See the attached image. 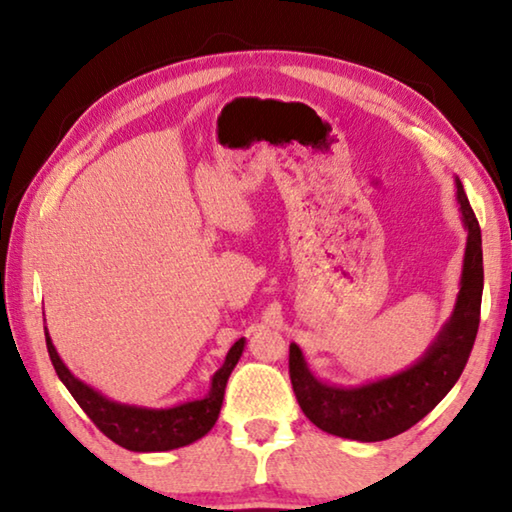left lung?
<instances>
[{
	"instance_id": "8db88e82",
	"label": "left lung",
	"mask_w": 512,
	"mask_h": 512,
	"mask_svg": "<svg viewBox=\"0 0 512 512\" xmlns=\"http://www.w3.org/2000/svg\"><path fill=\"white\" fill-rule=\"evenodd\" d=\"M454 183L458 210L467 232L461 282H458L452 314L411 366L357 386H336L320 381L309 370L298 345H289L293 393L298 397L302 413L318 429L359 443H377L400 436L443 400L461 377L479 329L483 250L479 221L458 176Z\"/></svg>"
}]
</instances>
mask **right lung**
Segmentation results:
<instances>
[{
    "mask_svg": "<svg viewBox=\"0 0 512 512\" xmlns=\"http://www.w3.org/2000/svg\"><path fill=\"white\" fill-rule=\"evenodd\" d=\"M45 339L51 363H54L56 375L67 386V391L79 402L88 418L106 433V436L119 447L131 449V452H171V449L192 445L201 440L219 420L225 386L232 370L241 359L246 348V339H239L225 354L223 366L214 372L210 379V391L201 400H187L180 404L151 409V406L124 404L110 400L92 386L74 377L69 368L58 357L51 343V336L45 327Z\"/></svg>",
    "mask_w": 512,
    "mask_h": 512,
    "instance_id": "add662e5",
    "label": "right lung"
}]
</instances>
